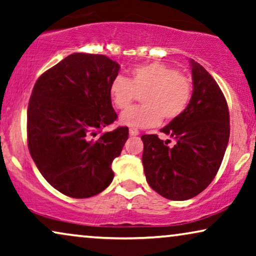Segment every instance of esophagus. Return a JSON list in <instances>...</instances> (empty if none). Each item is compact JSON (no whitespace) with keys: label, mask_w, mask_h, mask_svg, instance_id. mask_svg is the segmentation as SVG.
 Instances as JSON below:
<instances>
[{"label":"esophagus","mask_w":256,"mask_h":256,"mask_svg":"<svg viewBox=\"0 0 256 256\" xmlns=\"http://www.w3.org/2000/svg\"><path fill=\"white\" fill-rule=\"evenodd\" d=\"M130 136H138L139 134V131L136 130V128H130Z\"/></svg>","instance_id":"34e87169"}]
</instances>
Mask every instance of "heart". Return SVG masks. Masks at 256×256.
Masks as SVG:
<instances>
[{
    "label": "heart",
    "instance_id": "heart-1",
    "mask_svg": "<svg viewBox=\"0 0 256 256\" xmlns=\"http://www.w3.org/2000/svg\"><path fill=\"white\" fill-rule=\"evenodd\" d=\"M192 82L168 64L152 62L134 66L128 77L112 80L108 94L119 110L130 108L137 94L142 105L120 116V122L128 128H145L158 125L162 119L173 120L182 116L192 98Z\"/></svg>",
    "mask_w": 256,
    "mask_h": 256
}]
</instances>
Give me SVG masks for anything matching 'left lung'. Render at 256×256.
Wrapping results in <instances>:
<instances>
[{
    "mask_svg": "<svg viewBox=\"0 0 256 256\" xmlns=\"http://www.w3.org/2000/svg\"><path fill=\"white\" fill-rule=\"evenodd\" d=\"M193 94L180 117L162 128L174 139L142 136V165L148 185L170 200H187L212 182L222 162L230 139L226 98L205 68L190 60Z\"/></svg>",
    "mask_w": 256,
    "mask_h": 256,
    "instance_id": "obj_1",
    "label": "left lung"
}]
</instances>
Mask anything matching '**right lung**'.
Masks as SVG:
<instances>
[{
	"label": "right lung",
	"mask_w": 256,
	"mask_h": 256,
	"mask_svg": "<svg viewBox=\"0 0 256 256\" xmlns=\"http://www.w3.org/2000/svg\"><path fill=\"white\" fill-rule=\"evenodd\" d=\"M119 64L104 54L76 52L46 71L28 105V148L40 174L54 188L83 199L114 179L111 165L128 128L102 130L117 119L108 88Z\"/></svg>",
	"instance_id": "right-lung-1"
}]
</instances>
